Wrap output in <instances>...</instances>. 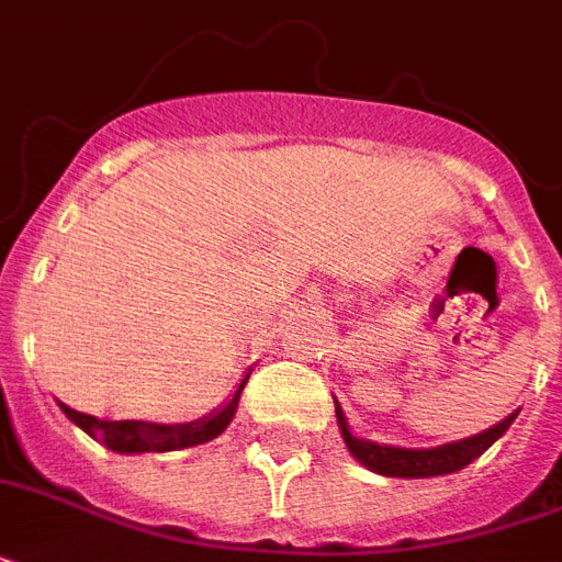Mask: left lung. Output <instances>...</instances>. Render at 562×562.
<instances>
[{"label":"left lung","instance_id":"obj_1","mask_svg":"<svg viewBox=\"0 0 562 562\" xmlns=\"http://www.w3.org/2000/svg\"><path fill=\"white\" fill-rule=\"evenodd\" d=\"M335 417H338V428H341L347 449L368 470L379 472V475H391V479H431V475H449V472L470 467L479 454L487 452L490 446L505 435L510 423L516 419V414L505 417L502 423L487 428V431H481V435L437 446V449H402V446H384L373 443V440H361V437H356L350 431L347 417H344L338 402H335Z\"/></svg>","mask_w":562,"mask_h":562}]
</instances>
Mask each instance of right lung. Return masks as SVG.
<instances>
[{"label":"right lung","mask_w":562,"mask_h":562,"mask_svg":"<svg viewBox=\"0 0 562 562\" xmlns=\"http://www.w3.org/2000/svg\"><path fill=\"white\" fill-rule=\"evenodd\" d=\"M247 375L233 393V400L224 408L212 411L210 417L194 419V423H183V426H160V423H143V419H99L92 414H81V411L69 408L60 402V408L75 426L83 428L87 435L95 437L99 443H104L113 452L122 454H139V452H178V449H189V446L210 443L212 437H218L224 428L229 426V419L238 408V396L245 387Z\"/></svg>","instance_id":"1"}]
</instances>
